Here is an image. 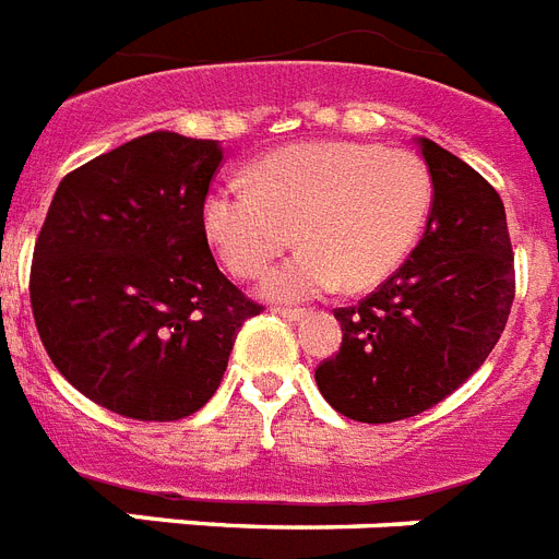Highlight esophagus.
Here are the masks:
<instances>
[{"label":"esophagus","mask_w":559,"mask_h":559,"mask_svg":"<svg viewBox=\"0 0 559 559\" xmlns=\"http://www.w3.org/2000/svg\"><path fill=\"white\" fill-rule=\"evenodd\" d=\"M276 314L283 317V320H288V323H300L302 317H306V311H302V308H276Z\"/></svg>","instance_id":"obj_1"}]
</instances>
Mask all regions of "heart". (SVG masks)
Wrapping results in <instances>:
<instances>
[{
  "label": "heart",
  "mask_w": 559,
  "mask_h": 559,
  "mask_svg": "<svg viewBox=\"0 0 559 559\" xmlns=\"http://www.w3.org/2000/svg\"><path fill=\"white\" fill-rule=\"evenodd\" d=\"M432 176L409 150L360 141H314L265 155L251 185H222L204 202V227L236 276L265 280L274 300H306L346 285L366 292L390 280L430 218Z\"/></svg>",
  "instance_id": "b5f03b06"
}]
</instances>
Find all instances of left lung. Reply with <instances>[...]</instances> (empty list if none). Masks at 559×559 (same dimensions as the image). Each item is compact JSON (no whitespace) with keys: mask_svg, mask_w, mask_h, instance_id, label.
Returning a JSON list of instances; mask_svg holds the SVG:
<instances>
[{"mask_svg":"<svg viewBox=\"0 0 559 559\" xmlns=\"http://www.w3.org/2000/svg\"><path fill=\"white\" fill-rule=\"evenodd\" d=\"M418 150L432 176L421 242L378 292L334 308L341 352L314 372L323 399L352 421H401L448 399L485 364L511 314L506 204L430 138Z\"/></svg>","mask_w":559,"mask_h":559,"instance_id":"left-lung-1","label":"left lung"}]
</instances>
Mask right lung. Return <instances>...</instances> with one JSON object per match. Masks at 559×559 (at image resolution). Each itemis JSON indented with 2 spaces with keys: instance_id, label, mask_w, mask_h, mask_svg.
Wrapping results in <instances>:
<instances>
[{
  "instance_id": "right-lung-1",
  "label": "right lung",
  "mask_w": 559,
  "mask_h": 559,
  "mask_svg": "<svg viewBox=\"0 0 559 559\" xmlns=\"http://www.w3.org/2000/svg\"><path fill=\"white\" fill-rule=\"evenodd\" d=\"M218 141L150 132L62 178L37 236L31 308L66 381L138 421H178L222 383L248 300L210 253Z\"/></svg>"
}]
</instances>
